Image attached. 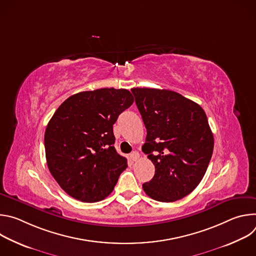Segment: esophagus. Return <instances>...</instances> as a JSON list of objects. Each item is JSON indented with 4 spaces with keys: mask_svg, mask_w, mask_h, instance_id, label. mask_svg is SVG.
I'll return each instance as SVG.
<instances>
[{
    "mask_svg": "<svg viewBox=\"0 0 256 256\" xmlns=\"http://www.w3.org/2000/svg\"><path fill=\"white\" fill-rule=\"evenodd\" d=\"M138 158H140V154H138V152H136V151H134L132 154H130V159L132 160V161H138Z\"/></svg>",
    "mask_w": 256,
    "mask_h": 256,
    "instance_id": "esophagus-1",
    "label": "esophagus"
}]
</instances>
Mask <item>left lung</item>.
I'll use <instances>...</instances> for the list:
<instances>
[{"mask_svg":"<svg viewBox=\"0 0 256 256\" xmlns=\"http://www.w3.org/2000/svg\"><path fill=\"white\" fill-rule=\"evenodd\" d=\"M147 128L142 152L155 175L142 184L151 198L172 202L190 194L202 181L214 150V136L204 109L181 94L132 88Z\"/></svg>","mask_w":256,"mask_h":256,"instance_id":"obj_1","label":"left lung"}]
</instances>
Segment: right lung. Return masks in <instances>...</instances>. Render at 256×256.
<instances>
[{
  "label": "right lung",
  "mask_w": 256,
  "mask_h": 256,
  "mask_svg": "<svg viewBox=\"0 0 256 256\" xmlns=\"http://www.w3.org/2000/svg\"><path fill=\"white\" fill-rule=\"evenodd\" d=\"M132 103L126 89L102 88L72 95L56 109L44 134L46 157L68 196L96 202L112 192L128 167L114 146V124Z\"/></svg>",
  "instance_id": "obj_1"
}]
</instances>
